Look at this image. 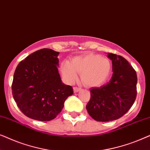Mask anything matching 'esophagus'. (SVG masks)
Here are the masks:
<instances>
[{
    "label": "esophagus",
    "mask_w": 150,
    "mask_h": 150,
    "mask_svg": "<svg viewBox=\"0 0 150 150\" xmlns=\"http://www.w3.org/2000/svg\"><path fill=\"white\" fill-rule=\"evenodd\" d=\"M80 90H81V87H74V91L75 93H76V92H79Z\"/></svg>",
    "instance_id": "1"
}]
</instances>
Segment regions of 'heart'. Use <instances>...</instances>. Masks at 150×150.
I'll return each mask as SVG.
<instances>
[{
	"label": "heart",
	"mask_w": 150,
	"mask_h": 150,
	"mask_svg": "<svg viewBox=\"0 0 150 150\" xmlns=\"http://www.w3.org/2000/svg\"><path fill=\"white\" fill-rule=\"evenodd\" d=\"M61 75L68 83L78 79V73L81 74V79L85 85L97 87L107 81L112 71V64L106 57L89 54L74 57L71 63L64 61L60 66Z\"/></svg>",
	"instance_id": "b5f03b06"
}]
</instances>
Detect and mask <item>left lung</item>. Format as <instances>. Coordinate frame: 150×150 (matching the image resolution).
Listing matches in <instances>:
<instances>
[{
    "mask_svg": "<svg viewBox=\"0 0 150 150\" xmlns=\"http://www.w3.org/2000/svg\"><path fill=\"white\" fill-rule=\"evenodd\" d=\"M112 61V75L107 84L90 90L91 99L86 108L98 122H110L122 117L130 110L137 97L136 71L120 55L108 53Z\"/></svg>",
    "mask_w": 150,
    "mask_h": 150,
    "instance_id": "8db88e82",
    "label": "left lung"
}]
</instances>
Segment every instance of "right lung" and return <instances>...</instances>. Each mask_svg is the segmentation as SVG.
<instances>
[{
	"instance_id": "obj_1",
	"label": "right lung",
	"mask_w": 150,
	"mask_h": 150,
	"mask_svg": "<svg viewBox=\"0 0 150 150\" xmlns=\"http://www.w3.org/2000/svg\"><path fill=\"white\" fill-rule=\"evenodd\" d=\"M59 54L52 49H41L16 67L12 94L18 108L28 117L42 122L53 120L74 93L72 87L63 84L61 79Z\"/></svg>"
}]
</instances>
